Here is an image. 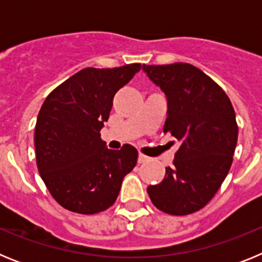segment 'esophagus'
I'll return each mask as SVG.
<instances>
[{
    "instance_id": "1",
    "label": "esophagus",
    "mask_w": 262,
    "mask_h": 262,
    "mask_svg": "<svg viewBox=\"0 0 262 262\" xmlns=\"http://www.w3.org/2000/svg\"><path fill=\"white\" fill-rule=\"evenodd\" d=\"M148 160H149V157H147V156H145V155L139 154V156H138V163H139V164L145 163V161H148Z\"/></svg>"
}]
</instances>
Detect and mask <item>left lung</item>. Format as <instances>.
<instances>
[{"label":"left lung","mask_w":262,"mask_h":262,"mask_svg":"<svg viewBox=\"0 0 262 262\" xmlns=\"http://www.w3.org/2000/svg\"><path fill=\"white\" fill-rule=\"evenodd\" d=\"M143 71L165 94L164 133L181 143L173 166L159 185L148 186V195L166 214H193L230 172L239 133L235 111L224 90L191 64H143Z\"/></svg>","instance_id":"obj_1"}]
</instances>
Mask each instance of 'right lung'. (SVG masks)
Segmentation results:
<instances>
[{
  "instance_id": "1",
  "label": "right lung",
  "mask_w": 262,
  "mask_h": 262,
  "mask_svg": "<svg viewBox=\"0 0 262 262\" xmlns=\"http://www.w3.org/2000/svg\"><path fill=\"white\" fill-rule=\"evenodd\" d=\"M142 69L85 68L51 92L35 126L36 165L59 205L78 214H97L114 205L124 176L138 161L126 144L113 151L99 131L107 122L113 98Z\"/></svg>"
}]
</instances>
